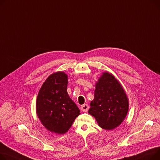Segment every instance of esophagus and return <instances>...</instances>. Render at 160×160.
<instances>
[{
  "instance_id": "34e87169",
  "label": "esophagus",
  "mask_w": 160,
  "mask_h": 160,
  "mask_svg": "<svg viewBox=\"0 0 160 160\" xmlns=\"http://www.w3.org/2000/svg\"><path fill=\"white\" fill-rule=\"evenodd\" d=\"M80 109L83 112H87L89 109V106L87 104H83L80 107Z\"/></svg>"
}]
</instances>
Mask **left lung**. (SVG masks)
Segmentation results:
<instances>
[{
    "label": "left lung",
    "mask_w": 160,
    "mask_h": 160,
    "mask_svg": "<svg viewBox=\"0 0 160 160\" xmlns=\"http://www.w3.org/2000/svg\"><path fill=\"white\" fill-rule=\"evenodd\" d=\"M88 113L101 128L112 130L125 120L129 100L120 82L109 72H103L95 84L94 99Z\"/></svg>",
    "instance_id": "left-lung-1"
}]
</instances>
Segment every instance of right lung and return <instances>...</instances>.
<instances>
[{
    "instance_id": "obj_1",
    "label": "right lung",
    "mask_w": 160,
    "mask_h": 160,
    "mask_svg": "<svg viewBox=\"0 0 160 160\" xmlns=\"http://www.w3.org/2000/svg\"><path fill=\"white\" fill-rule=\"evenodd\" d=\"M68 76L58 71L49 75L39 90L36 111L42 124L51 132L63 134L68 131L80 114L67 91Z\"/></svg>"
}]
</instances>
